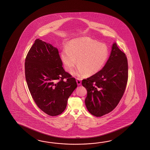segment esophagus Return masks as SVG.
Wrapping results in <instances>:
<instances>
[{
    "mask_svg": "<svg viewBox=\"0 0 150 150\" xmlns=\"http://www.w3.org/2000/svg\"><path fill=\"white\" fill-rule=\"evenodd\" d=\"M76 81L77 84H78V85H80L81 83V80L79 79V78H77V79H76Z\"/></svg>",
    "mask_w": 150,
    "mask_h": 150,
    "instance_id": "34e87169",
    "label": "esophagus"
}]
</instances>
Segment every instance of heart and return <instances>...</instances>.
<instances>
[{
	"instance_id": "b5f03b06",
	"label": "heart",
	"mask_w": 150,
	"mask_h": 150,
	"mask_svg": "<svg viewBox=\"0 0 150 150\" xmlns=\"http://www.w3.org/2000/svg\"><path fill=\"white\" fill-rule=\"evenodd\" d=\"M109 56L108 47L92 38L84 37L71 40L63 50L61 58L66 70L72 73L76 64L78 74L91 76L104 67Z\"/></svg>"
}]
</instances>
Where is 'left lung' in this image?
I'll return each mask as SVG.
<instances>
[{
    "instance_id": "8db88e82",
    "label": "left lung",
    "mask_w": 150,
    "mask_h": 150,
    "mask_svg": "<svg viewBox=\"0 0 150 150\" xmlns=\"http://www.w3.org/2000/svg\"><path fill=\"white\" fill-rule=\"evenodd\" d=\"M127 79V58L114 43L102 70L82 81L87 91L85 105L88 112L101 117L113 110L125 93Z\"/></svg>"
}]
</instances>
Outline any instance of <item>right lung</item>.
<instances>
[{
  "label": "right lung",
  "mask_w": 150,
  "mask_h": 150,
  "mask_svg": "<svg viewBox=\"0 0 150 150\" xmlns=\"http://www.w3.org/2000/svg\"><path fill=\"white\" fill-rule=\"evenodd\" d=\"M57 49L36 39L26 56V82L39 108L51 116L61 114L77 87L76 80L62 67Z\"/></svg>",
  "instance_id": "1"
}]
</instances>
